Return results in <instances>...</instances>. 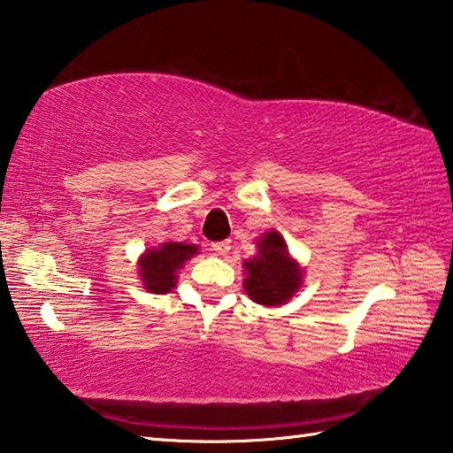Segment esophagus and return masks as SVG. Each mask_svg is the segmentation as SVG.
<instances>
[{
    "label": "esophagus",
    "instance_id": "1",
    "mask_svg": "<svg viewBox=\"0 0 453 453\" xmlns=\"http://www.w3.org/2000/svg\"><path fill=\"white\" fill-rule=\"evenodd\" d=\"M211 250H212V252H217V254H228V250H230V242H228V241L212 242V244H211Z\"/></svg>",
    "mask_w": 453,
    "mask_h": 453
}]
</instances>
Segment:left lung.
I'll use <instances>...</instances> for the list:
<instances>
[{"mask_svg": "<svg viewBox=\"0 0 453 453\" xmlns=\"http://www.w3.org/2000/svg\"><path fill=\"white\" fill-rule=\"evenodd\" d=\"M258 254L244 260V289L260 305H281L292 300L302 288L303 270L288 252L284 236L278 230L258 238Z\"/></svg>", "mask_w": 453, "mask_h": 453, "instance_id": "8db88e82", "label": "left lung"}]
</instances>
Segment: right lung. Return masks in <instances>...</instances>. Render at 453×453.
<instances>
[{
	"instance_id": "obj_1",
	"label": "right lung",
	"mask_w": 453,
	"mask_h": 453,
	"mask_svg": "<svg viewBox=\"0 0 453 453\" xmlns=\"http://www.w3.org/2000/svg\"><path fill=\"white\" fill-rule=\"evenodd\" d=\"M197 252V246L183 242H161L157 249L146 250L138 260L143 288L151 294L172 292L177 284V272Z\"/></svg>"
}]
</instances>
